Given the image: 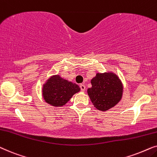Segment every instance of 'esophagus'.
<instances>
[{"mask_svg":"<svg viewBox=\"0 0 157 157\" xmlns=\"http://www.w3.org/2000/svg\"><path fill=\"white\" fill-rule=\"evenodd\" d=\"M80 87L81 90H82V92H84L85 90V85L84 84H80Z\"/></svg>","mask_w":157,"mask_h":157,"instance_id":"1","label":"esophagus"}]
</instances>
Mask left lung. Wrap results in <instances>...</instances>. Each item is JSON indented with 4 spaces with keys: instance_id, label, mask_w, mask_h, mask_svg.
<instances>
[{
    "instance_id": "8db88e82",
    "label": "left lung",
    "mask_w": 157,
    "mask_h": 157,
    "mask_svg": "<svg viewBox=\"0 0 157 157\" xmlns=\"http://www.w3.org/2000/svg\"><path fill=\"white\" fill-rule=\"evenodd\" d=\"M91 84L92 87L87 90V93L94 106L99 110H108L121 100L123 85L116 75L98 73L91 80Z\"/></svg>"
}]
</instances>
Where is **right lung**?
<instances>
[{
    "instance_id": "1",
    "label": "right lung",
    "mask_w": 157,
    "mask_h": 157,
    "mask_svg": "<svg viewBox=\"0 0 157 157\" xmlns=\"http://www.w3.org/2000/svg\"><path fill=\"white\" fill-rule=\"evenodd\" d=\"M80 90L78 85L64 80L58 75L49 78L43 87L45 101L53 106L64 105L74 94Z\"/></svg>"
}]
</instances>
